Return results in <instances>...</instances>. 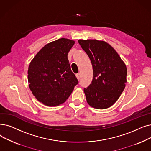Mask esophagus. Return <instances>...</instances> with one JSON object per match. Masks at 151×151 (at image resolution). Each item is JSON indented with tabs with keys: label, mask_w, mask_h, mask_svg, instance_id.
I'll return each instance as SVG.
<instances>
[{
	"label": "esophagus",
	"mask_w": 151,
	"mask_h": 151,
	"mask_svg": "<svg viewBox=\"0 0 151 151\" xmlns=\"http://www.w3.org/2000/svg\"><path fill=\"white\" fill-rule=\"evenodd\" d=\"M76 78H77V79H78V80H80V78H81V75H80V73L76 74Z\"/></svg>",
	"instance_id": "esophagus-1"
}]
</instances>
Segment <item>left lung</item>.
<instances>
[{"mask_svg": "<svg viewBox=\"0 0 151 151\" xmlns=\"http://www.w3.org/2000/svg\"><path fill=\"white\" fill-rule=\"evenodd\" d=\"M78 43L93 65V81L84 89L86 101L93 108L107 109L119 99L125 88L126 65L116 50L106 41L79 39Z\"/></svg>", "mask_w": 151, "mask_h": 151, "instance_id": "1", "label": "left lung"}]
</instances>
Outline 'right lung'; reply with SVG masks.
<instances>
[{"mask_svg":"<svg viewBox=\"0 0 151 151\" xmlns=\"http://www.w3.org/2000/svg\"><path fill=\"white\" fill-rule=\"evenodd\" d=\"M75 42L67 38L49 42L29 63V88L36 99L45 106L54 107L64 103L78 83L68 59Z\"/></svg>","mask_w":151,"mask_h":151,"instance_id":"add662e5","label":"right lung"}]
</instances>
